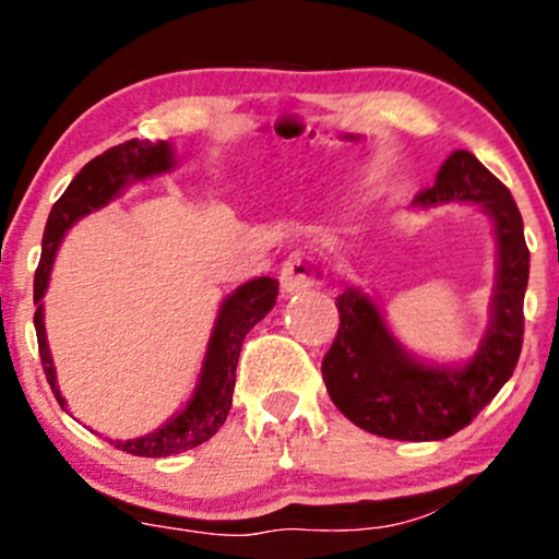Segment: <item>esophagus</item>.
<instances>
[{
	"mask_svg": "<svg viewBox=\"0 0 559 559\" xmlns=\"http://www.w3.org/2000/svg\"><path fill=\"white\" fill-rule=\"evenodd\" d=\"M318 281V262L305 250H294L284 260V267H281V288L284 294H297L305 292V288L314 286Z\"/></svg>",
	"mask_w": 559,
	"mask_h": 559,
	"instance_id": "esophagus-1",
	"label": "esophagus"
}]
</instances>
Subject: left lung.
<instances>
[{
	"label": "left lung",
	"mask_w": 559,
	"mask_h": 559,
	"mask_svg": "<svg viewBox=\"0 0 559 559\" xmlns=\"http://www.w3.org/2000/svg\"><path fill=\"white\" fill-rule=\"evenodd\" d=\"M476 203L495 218L500 271L492 299V328L466 367H429L395 344L380 309L348 288L335 299L338 333L322 359V380L338 412L388 440H445L500 393L523 346V297L528 286V247L513 194L474 153L455 151L435 185L414 205Z\"/></svg>",
	"instance_id": "1"
}]
</instances>
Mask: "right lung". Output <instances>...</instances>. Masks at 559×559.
Segmentation results:
<instances>
[{
	"instance_id": "obj_1",
	"label": "right lung",
	"mask_w": 559,
	"mask_h": 559,
	"mask_svg": "<svg viewBox=\"0 0 559 559\" xmlns=\"http://www.w3.org/2000/svg\"><path fill=\"white\" fill-rule=\"evenodd\" d=\"M171 160L174 153L169 143H164V140H158V143L127 140V143L114 145L109 151L100 153V156L87 160L78 177L70 181L62 198L53 203L49 221H46L41 262L36 267V278H33V299H36V305L41 301L46 284H49L53 254H57V247L67 228L91 211L104 207L111 198H117L130 179H145L153 177V174L169 171ZM275 297H278V281L267 278V275L239 286L224 301V307H221L211 344H207L203 374H200L198 390H194L185 412L174 416L171 421H166L158 432L127 442L109 440L111 445L124 450V453L140 455V459H164V455L181 453V450L198 448L205 440H211L226 421L228 408H231L234 382H237V361L241 344H245V335L271 312L275 307ZM33 325H36L44 374L49 380L53 399L64 408V399L57 388V374H53L49 346H46L41 305H38L36 314H33Z\"/></svg>"
}]
</instances>
